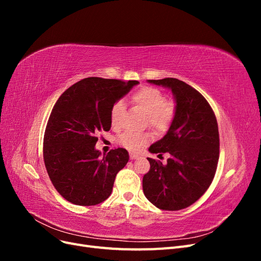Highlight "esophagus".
I'll return each mask as SVG.
<instances>
[{"instance_id": "34e87169", "label": "esophagus", "mask_w": 261, "mask_h": 261, "mask_svg": "<svg viewBox=\"0 0 261 261\" xmlns=\"http://www.w3.org/2000/svg\"><path fill=\"white\" fill-rule=\"evenodd\" d=\"M129 158H130V160H135V159H137L138 155L137 154H134V153H130Z\"/></svg>"}]
</instances>
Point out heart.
<instances>
[{
    "instance_id": "heart-1",
    "label": "heart",
    "mask_w": 261,
    "mask_h": 261,
    "mask_svg": "<svg viewBox=\"0 0 261 261\" xmlns=\"http://www.w3.org/2000/svg\"><path fill=\"white\" fill-rule=\"evenodd\" d=\"M133 103L141 111L146 113L147 124L158 133L167 132L174 120L176 108L175 103L170 100H165L162 91L153 87H144L132 97ZM124 111L122 101L114 103L110 111V118L113 127L121 125V117ZM152 139L150 133H124L118 137V143L129 151L136 152L149 144Z\"/></svg>"
}]
</instances>
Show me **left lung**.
<instances>
[{
	"instance_id": "8db88e82",
	"label": "left lung",
	"mask_w": 261,
	"mask_h": 261,
	"mask_svg": "<svg viewBox=\"0 0 261 261\" xmlns=\"http://www.w3.org/2000/svg\"><path fill=\"white\" fill-rule=\"evenodd\" d=\"M148 83L172 91L176 112L164 137L149 147L151 153L171 156L167 164L148 158L144 194L156 208L180 210L198 200L215 177L220 147L217 118L202 94L186 83L176 78Z\"/></svg>"
}]
</instances>
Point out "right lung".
I'll list each match as a JSON object with an SVG mask.
<instances>
[{"label":"right lung","mask_w":261,"mask_h":261,"mask_svg":"<svg viewBox=\"0 0 261 261\" xmlns=\"http://www.w3.org/2000/svg\"><path fill=\"white\" fill-rule=\"evenodd\" d=\"M138 84L88 77L69 87L54 105L44 133L43 159L53 186L67 201L94 206L111 195L129 155L117 148L100 156L97 135L110 130L112 106Z\"/></svg>","instance_id":"obj_1"}]
</instances>
